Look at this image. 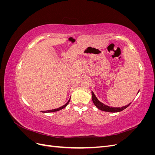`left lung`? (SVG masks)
Segmentation results:
<instances>
[{
  "mask_svg": "<svg viewBox=\"0 0 155 155\" xmlns=\"http://www.w3.org/2000/svg\"><path fill=\"white\" fill-rule=\"evenodd\" d=\"M139 92V91L138 92V93ZM92 101L94 103V104L95 105V106L99 109L101 110L105 111V112H118L120 111H122L124 109H125L126 108H127L130 105L131 103L129 104L128 105H127L125 106L121 107H109L108 105H106L105 104H103L101 101H100L99 100H97V98L96 97V96H95L94 94L92 91ZM137 93V94H138Z\"/></svg>",
  "mask_w": 155,
  "mask_h": 155,
  "instance_id": "obj_1",
  "label": "left lung"
}]
</instances>
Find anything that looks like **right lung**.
<instances>
[{"instance_id": "right-lung-1", "label": "right lung", "mask_w": 155, "mask_h": 155, "mask_svg": "<svg viewBox=\"0 0 155 155\" xmlns=\"http://www.w3.org/2000/svg\"><path fill=\"white\" fill-rule=\"evenodd\" d=\"M70 98L68 100V101L67 102V104L60 107L59 108H58V109H51V110H46V111H42V112H44V113H48V112H57V111H59L60 110H62L63 109H64V108H65L67 107V105L68 104V103L70 102Z\"/></svg>"}]
</instances>
